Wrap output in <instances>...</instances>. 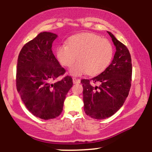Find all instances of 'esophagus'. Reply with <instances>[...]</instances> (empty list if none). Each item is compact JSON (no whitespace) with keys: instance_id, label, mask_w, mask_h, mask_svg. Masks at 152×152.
Returning a JSON list of instances; mask_svg holds the SVG:
<instances>
[{"instance_id":"esophagus-1","label":"esophagus","mask_w":152,"mask_h":152,"mask_svg":"<svg viewBox=\"0 0 152 152\" xmlns=\"http://www.w3.org/2000/svg\"><path fill=\"white\" fill-rule=\"evenodd\" d=\"M73 82H74V83H80V80L78 79V78L74 77L73 78Z\"/></svg>"}]
</instances>
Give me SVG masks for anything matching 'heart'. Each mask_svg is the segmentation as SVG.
I'll list each match as a JSON object with an SVG mask.
<instances>
[{"label": "heart", "instance_id": "1", "mask_svg": "<svg viewBox=\"0 0 152 152\" xmlns=\"http://www.w3.org/2000/svg\"><path fill=\"white\" fill-rule=\"evenodd\" d=\"M58 61L66 67H71L74 76L88 74L96 76L105 71L113 58L114 48L109 40L93 33H81L68 38L66 45L56 49Z\"/></svg>", "mask_w": 152, "mask_h": 152}]
</instances>
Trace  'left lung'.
Here are the masks:
<instances>
[{"label": "left lung", "instance_id": "obj_1", "mask_svg": "<svg viewBox=\"0 0 152 152\" xmlns=\"http://www.w3.org/2000/svg\"><path fill=\"white\" fill-rule=\"evenodd\" d=\"M116 46L112 62L102 74L91 79H81L85 113L95 119L114 114L129 93L132 64L127 47L107 31Z\"/></svg>", "mask_w": 152, "mask_h": 152}]
</instances>
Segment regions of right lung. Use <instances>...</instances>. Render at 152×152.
<instances>
[{
  "instance_id": "obj_1",
  "label": "right lung",
  "mask_w": 152,
  "mask_h": 152,
  "mask_svg": "<svg viewBox=\"0 0 152 152\" xmlns=\"http://www.w3.org/2000/svg\"><path fill=\"white\" fill-rule=\"evenodd\" d=\"M56 37L53 33H40L23 46L17 64L15 81L20 98L31 114L45 120L60 116L73 86L70 76L57 80L66 70L52 51Z\"/></svg>"
}]
</instances>
